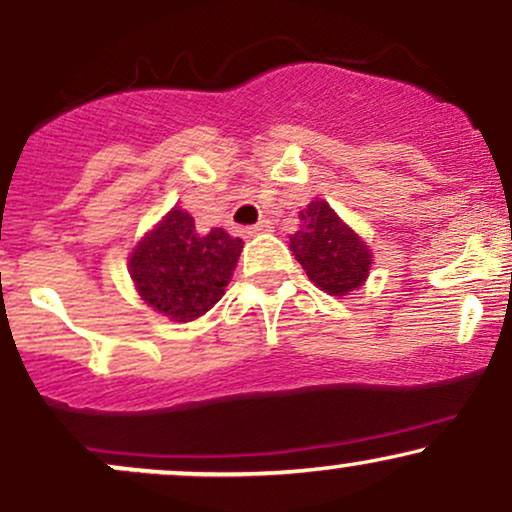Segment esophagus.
<instances>
[{"mask_svg":"<svg viewBox=\"0 0 512 512\" xmlns=\"http://www.w3.org/2000/svg\"><path fill=\"white\" fill-rule=\"evenodd\" d=\"M267 231H272V223L260 221V223H255V226L248 228V236H257V233H267Z\"/></svg>","mask_w":512,"mask_h":512,"instance_id":"obj_1","label":"esophagus"}]
</instances>
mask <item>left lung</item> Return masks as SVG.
<instances>
[{
    "mask_svg": "<svg viewBox=\"0 0 512 512\" xmlns=\"http://www.w3.org/2000/svg\"><path fill=\"white\" fill-rule=\"evenodd\" d=\"M289 243L310 281L325 293L344 296L366 281L370 250L327 202L315 199L301 211V231Z\"/></svg>",
    "mask_w": 512,
    "mask_h": 512,
    "instance_id": "obj_1",
    "label": "left lung"
}]
</instances>
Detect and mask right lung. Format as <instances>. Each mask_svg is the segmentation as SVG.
<instances>
[{
	"label": "right lung",
	"mask_w": 512,
	"mask_h": 512,
	"mask_svg": "<svg viewBox=\"0 0 512 512\" xmlns=\"http://www.w3.org/2000/svg\"><path fill=\"white\" fill-rule=\"evenodd\" d=\"M243 240L223 228L197 233L187 211L173 209L129 257L139 296L170 320H195L223 296Z\"/></svg>",
	"instance_id": "obj_1"
}]
</instances>
